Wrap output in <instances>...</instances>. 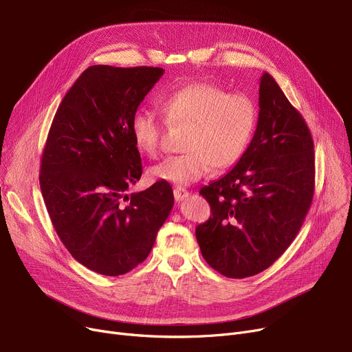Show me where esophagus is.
I'll return each mask as SVG.
<instances>
[{"instance_id":"34e87169","label":"esophagus","mask_w":352,"mask_h":352,"mask_svg":"<svg viewBox=\"0 0 352 352\" xmlns=\"http://www.w3.org/2000/svg\"><path fill=\"white\" fill-rule=\"evenodd\" d=\"M190 195V192L186 190V188H181V187H177L174 188V197L177 201H182L184 198H187Z\"/></svg>"}]
</instances>
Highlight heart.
Returning <instances> with one entry per match:
<instances>
[{
	"label": "heart",
	"mask_w": 352,
	"mask_h": 352,
	"mask_svg": "<svg viewBox=\"0 0 352 352\" xmlns=\"http://www.w3.org/2000/svg\"><path fill=\"white\" fill-rule=\"evenodd\" d=\"M168 125H188L186 154L170 157L151 168V175L175 186H188L208 175L212 168L234 165L246 151L256 128L254 102L241 94H227L208 82H191L158 100ZM135 145L148 157L161 149L164 122L148 109L131 120Z\"/></svg>",
	"instance_id": "1"
}]
</instances>
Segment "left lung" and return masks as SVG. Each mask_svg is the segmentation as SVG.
<instances>
[{
    "label": "left lung",
    "instance_id": "obj_1",
    "mask_svg": "<svg viewBox=\"0 0 352 352\" xmlns=\"http://www.w3.org/2000/svg\"><path fill=\"white\" fill-rule=\"evenodd\" d=\"M253 140L230 173L203 187L210 219L195 237L206 262L243 279L267 269L299 233L315 190L311 131L269 73Z\"/></svg>",
    "mask_w": 352,
    "mask_h": 352
}]
</instances>
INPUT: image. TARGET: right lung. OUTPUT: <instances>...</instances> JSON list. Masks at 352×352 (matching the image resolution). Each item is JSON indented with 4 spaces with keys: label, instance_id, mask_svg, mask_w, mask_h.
<instances>
[{
    "label": "right lung",
    "instance_id": "add662e5",
    "mask_svg": "<svg viewBox=\"0 0 352 352\" xmlns=\"http://www.w3.org/2000/svg\"><path fill=\"white\" fill-rule=\"evenodd\" d=\"M161 67L90 66L60 103L40 188L57 236L87 269L119 276L142 263L174 206L166 181L126 194L142 162L131 120Z\"/></svg>",
    "mask_w": 352,
    "mask_h": 352
}]
</instances>
